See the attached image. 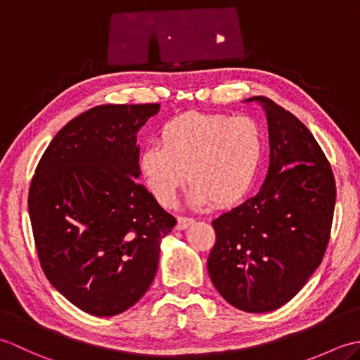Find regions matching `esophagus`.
<instances>
[{
    "label": "esophagus",
    "mask_w": 360,
    "mask_h": 360,
    "mask_svg": "<svg viewBox=\"0 0 360 360\" xmlns=\"http://www.w3.org/2000/svg\"><path fill=\"white\" fill-rule=\"evenodd\" d=\"M195 219L192 217H178V224H176V227L179 229V231H182V229H187L190 224H193Z\"/></svg>",
    "instance_id": "1"
}]
</instances>
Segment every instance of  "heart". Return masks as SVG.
I'll use <instances>...</instances> for the list:
<instances>
[{"label":"heart","instance_id":"heart-1","mask_svg":"<svg viewBox=\"0 0 360 360\" xmlns=\"http://www.w3.org/2000/svg\"><path fill=\"white\" fill-rule=\"evenodd\" d=\"M264 158V134L248 116L188 112L160 129V145L141 155V172L160 204H172L186 181L198 204L238 202L254 184Z\"/></svg>","mask_w":360,"mask_h":360}]
</instances>
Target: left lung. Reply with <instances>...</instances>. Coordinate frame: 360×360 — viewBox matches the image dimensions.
<instances>
[{"label":"left lung","mask_w":360,"mask_h":360,"mask_svg":"<svg viewBox=\"0 0 360 360\" xmlns=\"http://www.w3.org/2000/svg\"><path fill=\"white\" fill-rule=\"evenodd\" d=\"M271 165L259 192L212 221L207 269L232 307L269 312L288 303L322 263L331 236L335 179L309 129L271 98Z\"/></svg>","instance_id":"8db88e82"}]
</instances>
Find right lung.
Listing matches in <instances>:
<instances>
[{
    "label": "right lung",
    "instance_id": "obj_1",
    "mask_svg": "<svg viewBox=\"0 0 360 360\" xmlns=\"http://www.w3.org/2000/svg\"><path fill=\"white\" fill-rule=\"evenodd\" d=\"M159 103L98 105L66 124L35 168L29 217L41 269L79 309L111 317L147 292L176 218L137 182L136 133Z\"/></svg>",
    "mask_w": 360,
    "mask_h": 360
}]
</instances>
